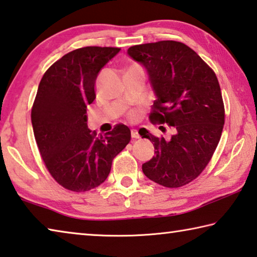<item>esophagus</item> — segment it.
Masks as SVG:
<instances>
[{"label":"esophagus","mask_w":257,"mask_h":257,"mask_svg":"<svg viewBox=\"0 0 257 257\" xmlns=\"http://www.w3.org/2000/svg\"><path fill=\"white\" fill-rule=\"evenodd\" d=\"M132 137L135 138V139H137V138L141 137V136H139V133H138L137 129H133L132 130Z\"/></svg>","instance_id":"esophagus-1"}]
</instances>
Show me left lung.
<instances>
[{
	"label": "left lung",
	"instance_id": "8db88e82",
	"mask_svg": "<svg viewBox=\"0 0 257 257\" xmlns=\"http://www.w3.org/2000/svg\"><path fill=\"white\" fill-rule=\"evenodd\" d=\"M128 54L146 68L156 95L150 120L176 129L169 141L146 130L142 135L155 149L143 172L168 188L189 184L206 168L222 134L224 105L215 73L196 52L176 41L135 45Z\"/></svg>",
	"mask_w": 257,
	"mask_h": 257
}]
</instances>
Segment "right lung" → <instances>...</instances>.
<instances>
[{"instance_id":"add662e5","label":"right lung","mask_w":257,"mask_h":257,"mask_svg":"<svg viewBox=\"0 0 257 257\" xmlns=\"http://www.w3.org/2000/svg\"><path fill=\"white\" fill-rule=\"evenodd\" d=\"M119 51L86 46L69 52L47 69L38 86L32 107L35 139L51 176L68 190L82 193L105 181L113 159L132 138L122 123L98 136L87 127L98 72Z\"/></svg>"}]
</instances>
